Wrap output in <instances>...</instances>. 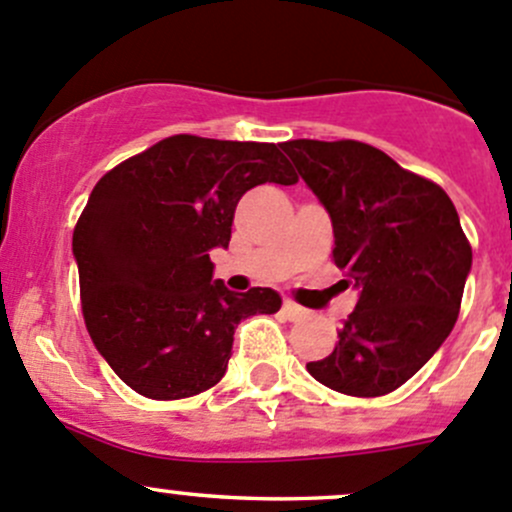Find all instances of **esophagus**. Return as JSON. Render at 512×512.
<instances>
[{
    "mask_svg": "<svg viewBox=\"0 0 512 512\" xmlns=\"http://www.w3.org/2000/svg\"><path fill=\"white\" fill-rule=\"evenodd\" d=\"M282 312H285V317L289 319V322H299V319L307 317V309L299 307V304H294V302H285Z\"/></svg>",
    "mask_w": 512,
    "mask_h": 512,
    "instance_id": "1",
    "label": "esophagus"
}]
</instances>
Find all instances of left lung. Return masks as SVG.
<instances>
[{
	"label": "left lung",
	"instance_id": "obj_1",
	"mask_svg": "<svg viewBox=\"0 0 512 512\" xmlns=\"http://www.w3.org/2000/svg\"><path fill=\"white\" fill-rule=\"evenodd\" d=\"M332 218L334 265L359 292L332 354L307 371L347 396H384L438 352L473 252L451 198L359 141L282 143Z\"/></svg>",
	"mask_w": 512,
	"mask_h": 512
}]
</instances>
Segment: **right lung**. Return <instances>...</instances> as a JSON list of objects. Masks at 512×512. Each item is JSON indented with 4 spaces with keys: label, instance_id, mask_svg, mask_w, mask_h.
Segmentation results:
<instances>
[{
    "label": "right lung",
    "instance_id": "1",
    "mask_svg": "<svg viewBox=\"0 0 512 512\" xmlns=\"http://www.w3.org/2000/svg\"><path fill=\"white\" fill-rule=\"evenodd\" d=\"M294 185L275 143L170 136L108 170L74 227L81 309L98 354L136 394L188 399L218 384L242 319L275 314L270 287L230 292L210 250L227 247L242 195Z\"/></svg>",
    "mask_w": 512,
    "mask_h": 512
}]
</instances>
